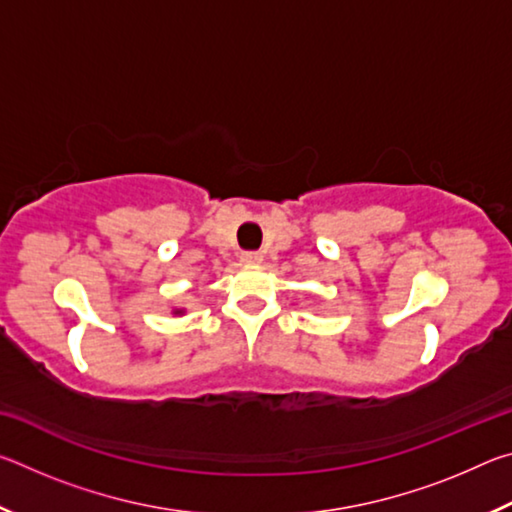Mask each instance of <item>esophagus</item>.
Segmentation results:
<instances>
[{"label": "esophagus", "mask_w": 512, "mask_h": 512, "mask_svg": "<svg viewBox=\"0 0 512 512\" xmlns=\"http://www.w3.org/2000/svg\"><path fill=\"white\" fill-rule=\"evenodd\" d=\"M241 262H244V264H259V262H262V253H255V250H246V253H241Z\"/></svg>", "instance_id": "34e87169"}]
</instances>
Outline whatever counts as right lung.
Listing matches in <instances>:
<instances>
[{
  "label": "right lung",
  "mask_w": 512,
  "mask_h": 512,
  "mask_svg": "<svg viewBox=\"0 0 512 512\" xmlns=\"http://www.w3.org/2000/svg\"><path fill=\"white\" fill-rule=\"evenodd\" d=\"M173 314H183V309H176V311H173Z\"/></svg>",
  "instance_id": "1"
}]
</instances>
